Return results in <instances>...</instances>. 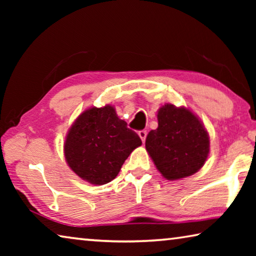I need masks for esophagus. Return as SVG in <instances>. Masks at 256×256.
<instances>
[{"instance_id": "1", "label": "esophagus", "mask_w": 256, "mask_h": 256, "mask_svg": "<svg viewBox=\"0 0 256 256\" xmlns=\"http://www.w3.org/2000/svg\"><path fill=\"white\" fill-rule=\"evenodd\" d=\"M138 136L141 138L142 142H144V144L146 138V131H144V130H141V131H138Z\"/></svg>"}]
</instances>
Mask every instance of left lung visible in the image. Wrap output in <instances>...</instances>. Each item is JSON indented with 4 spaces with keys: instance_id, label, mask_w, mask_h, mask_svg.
Segmentation results:
<instances>
[{
    "instance_id": "left-lung-1",
    "label": "left lung",
    "mask_w": 256,
    "mask_h": 256,
    "mask_svg": "<svg viewBox=\"0 0 256 256\" xmlns=\"http://www.w3.org/2000/svg\"><path fill=\"white\" fill-rule=\"evenodd\" d=\"M158 128L146 138V149L164 178L180 180L204 164L210 140L204 125L185 107L172 104L158 110Z\"/></svg>"
}]
</instances>
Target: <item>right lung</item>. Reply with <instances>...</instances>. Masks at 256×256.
Masks as SVG:
<instances>
[{
  "label": "right lung",
  "instance_id": "obj_1",
  "mask_svg": "<svg viewBox=\"0 0 256 256\" xmlns=\"http://www.w3.org/2000/svg\"><path fill=\"white\" fill-rule=\"evenodd\" d=\"M142 141L120 120L110 105L84 110L68 132L64 154L68 167L84 180L104 185L115 178Z\"/></svg>",
  "mask_w": 256,
  "mask_h": 256
}]
</instances>
